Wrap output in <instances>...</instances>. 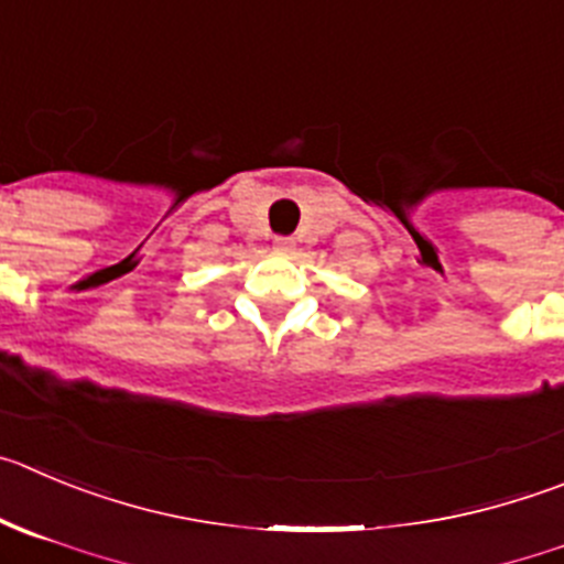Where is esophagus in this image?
Listing matches in <instances>:
<instances>
[{
  "mask_svg": "<svg viewBox=\"0 0 564 564\" xmlns=\"http://www.w3.org/2000/svg\"><path fill=\"white\" fill-rule=\"evenodd\" d=\"M275 250L278 252H292L294 250V239H292V236H278V239H275Z\"/></svg>",
  "mask_w": 564,
  "mask_h": 564,
  "instance_id": "1",
  "label": "esophagus"
}]
</instances>
